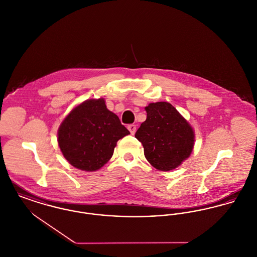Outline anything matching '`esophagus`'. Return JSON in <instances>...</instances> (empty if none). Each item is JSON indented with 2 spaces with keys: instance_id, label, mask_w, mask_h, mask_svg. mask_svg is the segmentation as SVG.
<instances>
[{
  "instance_id": "esophagus-1",
  "label": "esophagus",
  "mask_w": 257,
  "mask_h": 257,
  "mask_svg": "<svg viewBox=\"0 0 257 257\" xmlns=\"http://www.w3.org/2000/svg\"><path fill=\"white\" fill-rule=\"evenodd\" d=\"M128 130L130 131V133H131L132 135H134V134L136 133V125H135V124H130V125H128Z\"/></svg>"
}]
</instances>
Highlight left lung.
Masks as SVG:
<instances>
[{
  "label": "left lung",
  "instance_id": "1",
  "mask_svg": "<svg viewBox=\"0 0 257 257\" xmlns=\"http://www.w3.org/2000/svg\"><path fill=\"white\" fill-rule=\"evenodd\" d=\"M147 119L135 137L142 143L147 160L159 171H171L186 160L194 147L190 124L167 102L146 106Z\"/></svg>",
  "mask_w": 257,
  "mask_h": 257
}]
</instances>
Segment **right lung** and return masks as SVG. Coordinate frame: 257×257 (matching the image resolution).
Masks as SVG:
<instances>
[{
    "mask_svg": "<svg viewBox=\"0 0 257 257\" xmlns=\"http://www.w3.org/2000/svg\"><path fill=\"white\" fill-rule=\"evenodd\" d=\"M129 134L118 116L106 108L103 98L89 99L62 121L58 145L72 166L94 172L111 158L117 141Z\"/></svg>",
    "mask_w": 257,
    "mask_h": 257,
    "instance_id": "add662e5",
    "label": "right lung"
}]
</instances>
